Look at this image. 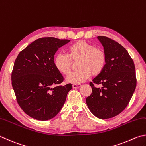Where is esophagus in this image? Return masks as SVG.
Listing matches in <instances>:
<instances>
[{
    "mask_svg": "<svg viewBox=\"0 0 146 146\" xmlns=\"http://www.w3.org/2000/svg\"><path fill=\"white\" fill-rule=\"evenodd\" d=\"M81 84H73L72 88H81Z\"/></svg>",
    "mask_w": 146,
    "mask_h": 146,
    "instance_id": "34e87169",
    "label": "esophagus"
}]
</instances>
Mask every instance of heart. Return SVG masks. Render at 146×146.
Listing matches in <instances>:
<instances>
[{
  "label": "heart",
  "instance_id": "obj_1",
  "mask_svg": "<svg viewBox=\"0 0 146 146\" xmlns=\"http://www.w3.org/2000/svg\"><path fill=\"white\" fill-rule=\"evenodd\" d=\"M106 54L104 50L95 48L84 40H79L68 48V54L58 53L54 56L53 64L56 69L64 75L69 74L72 63L78 62L77 72L70 74L66 78L68 83L79 84L86 81L92 74L99 75L106 65Z\"/></svg>",
  "mask_w": 146,
  "mask_h": 146
}]
</instances>
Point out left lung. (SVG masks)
<instances>
[{
	"label": "left lung",
	"mask_w": 146,
	"mask_h": 146,
	"mask_svg": "<svg viewBox=\"0 0 146 146\" xmlns=\"http://www.w3.org/2000/svg\"><path fill=\"white\" fill-rule=\"evenodd\" d=\"M106 54L104 70L90 85L92 92L86 98L91 112L100 119H109L120 114L130 102L136 88L135 67L128 51L108 37H97Z\"/></svg>",
	"instance_id": "left-lung-1"
}]
</instances>
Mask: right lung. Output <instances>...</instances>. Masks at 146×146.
<instances>
[{
	"label": "right lung",
	"instance_id": "right-lung-1",
	"mask_svg": "<svg viewBox=\"0 0 146 146\" xmlns=\"http://www.w3.org/2000/svg\"><path fill=\"white\" fill-rule=\"evenodd\" d=\"M70 40L43 37L21 51L14 64L12 86L22 110L34 119L47 121L61 111L72 84L54 67V54Z\"/></svg>",
	"mask_w": 146,
	"mask_h": 146
}]
</instances>
